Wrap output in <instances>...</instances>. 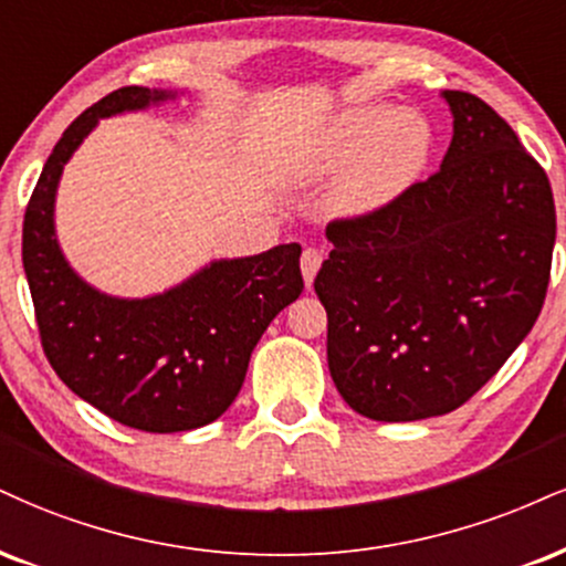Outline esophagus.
I'll return each mask as SVG.
<instances>
[{
	"mask_svg": "<svg viewBox=\"0 0 566 566\" xmlns=\"http://www.w3.org/2000/svg\"><path fill=\"white\" fill-rule=\"evenodd\" d=\"M322 253H318L316 248H305L303 255H301V271H303V279H305V287H311L313 284V276L318 274V269H322Z\"/></svg>",
	"mask_w": 566,
	"mask_h": 566,
	"instance_id": "1",
	"label": "esophagus"
}]
</instances>
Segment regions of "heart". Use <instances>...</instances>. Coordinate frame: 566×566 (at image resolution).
I'll list each match as a JSON object with an SVG mask.
<instances>
[{"label":"heart","mask_w":566,"mask_h":566,"mask_svg":"<svg viewBox=\"0 0 566 566\" xmlns=\"http://www.w3.org/2000/svg\"><path fill=\"white\" fill-rule=\"evenodd\" d=\"M432 147L427 115L371 102L339 113L284 153L279 171L305 187L343 170L329 189L332 213L366 218L395 206L421 179Z\"/></svg>","instance_id":"heart-1"}]
</instances>
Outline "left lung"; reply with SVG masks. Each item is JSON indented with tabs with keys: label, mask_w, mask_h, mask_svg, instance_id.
Masks as SVG:
<instances>
[{
	"label": "left lung",
	"mask_w": 566,
	"mask_h": 566,
	"mask_svg": "<svg viewBox=\"0 0 566 566\" xmlns=\"http://www.w3.org/2000/svg\"><path fill=\"white\" fill-rule=\"evenodd\" d=\"M453 139L440 171L382 213L337 218L316 274L339 395L374 421L464 406L530 335L546 301L556 208L514 128L442 92Z\"/></svg>",
	"instance_id": "8db88e82"
}]
</instances>
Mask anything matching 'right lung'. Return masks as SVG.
Masks as SVG:
<instances>
[{
	"mask_svg": "<svg viewBox=\"0 0 566 566\" xmlns=\"http://www.w3.org/2000/svg\"><path fill=\"white\" fill-rule=\"evenodd\" d=\"M174 97L166 88L124 86L94 102L54 145L23 218V269L46 360L78 398L142 432L197 430L221 417L265 326L303 292L297 242L213 261L142 301L105 295L67 265L54 237L65 163L99 118Z\"/></svg>",
	"mask_w": 566,
	"mask_h": 566,
	"instance_id": "1",
	"label": "right lung"
}]
</instances>
